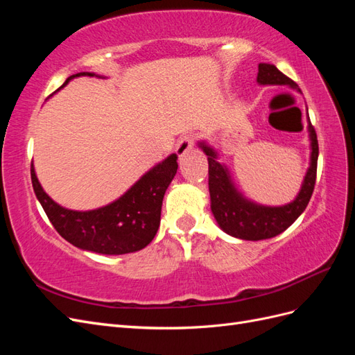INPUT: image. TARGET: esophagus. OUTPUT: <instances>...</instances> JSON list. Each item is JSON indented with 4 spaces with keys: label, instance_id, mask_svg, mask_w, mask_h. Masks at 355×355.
<instances>
[{
    "label": "esophagus",
    "instance_id": "34e87169",
    "mask_svg": "<svg viewBox=\"0 0 355 355\" xmlns=\"http://www.w3.org/2000/svg\"><path fill=\"white\" fill-rule=\"evenodd\" d=\"M192 148H194V137L191 135H187L179 139L178 146H176V154L179 155V158H184L189 151H192Z\"/></svg>",
    "mask_w": 355,
    "mask_h": 355
}]
</instances>
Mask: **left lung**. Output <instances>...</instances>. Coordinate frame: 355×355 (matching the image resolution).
<instances>
[{"label":"left lung","mask_w":355,"mask_h":355,"mask_svg":"<svg viewBox=\"0 0 355 355\" xmlns=\"http://www.w3.org/2000/svg\"><path fill=\"white\" fill-rule=\"evenodd\" d=\"M256 81L259 85H287L300 93L297 84L287 78L271 63H259ZM306 123L309 137V167L306 168L302 185H300L295 200L283 204V206H265V204L247 198L235 185L230 168L218 161L219 154L216 149L206 141H200L197 144L207 155L210 209L223 232H227L231 237L249 241L272 239L286 231L304 213L314 191L318 159L317 135L314 127L311 125L308 108Z\"/></svg>","instance_id":"1"}]
</instances>
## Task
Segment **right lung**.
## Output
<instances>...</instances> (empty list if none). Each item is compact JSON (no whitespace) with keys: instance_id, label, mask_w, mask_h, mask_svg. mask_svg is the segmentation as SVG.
Masks as SVG:
<instances>
[{"instance_id":"add662e5","label":"right lung","mask_w":355,"mask_h":355,"mask_svg":"<svg viewBox=\"0 0 355 355\" xmlns=\"http://www.w3.org/2000/svg\"><path fill=\"white\" fill-rule=\"evenodd\" d=\"M78 77L106 78L94 72H78L71 75L60 89ZM176 171L178 155L170 154L139 178L121 197L93 210L60 206L41 187L34 164H31V179L47 218L68 243L85 252L125 254L142 250L154 240L159 227L161 204Z\"/></svg>"}]
</instances>
